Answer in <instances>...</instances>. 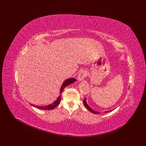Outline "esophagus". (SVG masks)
I'll return each instance as SVG.
<instances>
[{"instance_id": "obj_1", "label": "esophagus", "mask_w": 146, "mask_h": 146, "mask_svg": "<svg viewBox=\"0 0 146 146\" xmlns=\"http://www.w3.org/2000/svg\"><path fill=\"white\" fill-rule=\"evenodd\" d=\"M87 76V72L86 70H82V71H80L79 72L78 77H77V80L80 82L82 81V80H83Z\"/></svg>"}]
</instances>
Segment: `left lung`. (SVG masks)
<instances>
[{
  "label": "left lung",
  "instance_id": "8db88e82",
  "mask_svg": "<svg viewBox=\"0 0 146 146\" xmlns=\"http://www.w3.org/2000/svg\"><path fill=\"white\" fill-rule=\"evenodd\" d=\"M83 104H84V105L85 106V107L89 110V111H90L91 113H93L94 114H99L100 112H98V111H94L93 110H92L89 105H88L87 104H86V99H85L83 100ZM111 111V110H110ZM105 112H108V111H105Z\"/></svg>",
  "mask_w": 146,
  "mask_h": 146
}]
</instances>
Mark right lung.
<instances>
[{
	"instance_id": "add662e5",
	"label": "right lung",
	"mask_w": 146,
	"mask_h": 146,
	"mask_svg": "<svg viewBox=\"0 0 146 146\" xmlns=\"http://www.w3.org/2000/svg\"><path fill=\"white\" fill-rule=\"evenodd\" d=\"M76 81V79L74 78H68L67 80H66L64 83H63L62 86L61 87V90H60V94H61V92H62L63 90L64 89V88L66 86H68L70 84H71L72 83H74V82ZM60 101H61V96H60L58 99H56V101H55L54 103L50 104L48 105H46V106H36V105H32L33 107H35L36 108H38L39 109H41V110H53L54 108H55L57 105H59L60 103Z\"/></svg>"
}]
</instances>
